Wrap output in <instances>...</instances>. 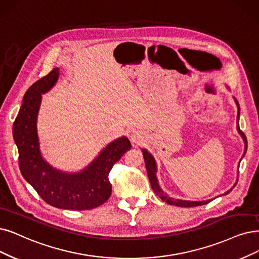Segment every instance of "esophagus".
Masks as SVG:
<instances>
[{"mask_svg":"<svg viewBox=\"0 0 259 259\" xmlns=\"http://www.w3.org/2000/svg\"><path fill=\"white\" fill-rule=\"evenodd\" d=\"M130 140H131V142L133 143V144L140 145L141 143L144 141V135H143V132H141V131L135 130V131L131 132Z\"/></svg>","mask_w":259,"mask_h":259,"instance_id":"1","label":"esophagus"}]
</instances>
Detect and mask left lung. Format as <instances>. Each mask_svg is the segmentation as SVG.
Masks as SVG:
<instances>
[{
	"label": "left lung",
	"instance_id": "8db88e82",
	"mask_svg": "<svg viewBox=\"0 0 259 259\" xmlns=\"http://www.w3.org/2000/svg\"><path fill=\"white\" fill-rule=\"evenodd\" d=\"M235 99V102L237 104V108H238V114H237V130L239 132V135L241 136V138L243 139V142H244V154L242 156V158L244 157L245 152H246V149H247V142H246V138L244 136V133L240 130V127H239V117H240V107H239V103L237 101V99L234 97ZM143 151V157H144V160H145V165H146V169H147V175H148V178H149V181H150V186L152 188V190H154V192L162 199L163 202L169 204V205H174V206H177V207H196V206H202V205H206L208 203L211 202L212 199H207V200H198V202H194V200H184V199H175V198H171L169 197L166 193L163 192V190L161 189V187L159 186V181H158V178H157V163H156V160L155 158L152 157V155L150 154V152H148L147 149L143 148L142 149ZM241 158V159H242ZM241 161V160H240ZM237 184V183H236ZM235 184V186H236ZM234 186V187H235ZM234 187L232 189H229L227 192L224 193V195L228 194L231 191L234 189Z\"/></svg>",
	"mask_w": 259,
	"mask_h": 259
}]
</instances>
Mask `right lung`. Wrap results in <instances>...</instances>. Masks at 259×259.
Segmentation results:
<instances>
[{"mask_svg": "<svg viewBox=\"0 0 259 259\" xmlns=\"http://www.w3.org/2000/svg\"><path fill=\"white\" fill-rule=\"evenodd\" d=\"M60 69L54 68L31 85L13 126L19 151V167L23 178L47 204L68 210H90L109 199L112 185L109 173L113 165L131 148L126 137L105 146L92 163L75 173L53 167L44 159L37 132V118L44 94L56 84Z\"/></svg>", "mask_w": 259, "mask_h": 259, "instance_id": "right-lung-1", "label": "right lung"}]
</instances>
